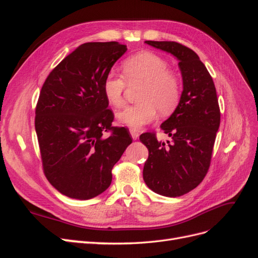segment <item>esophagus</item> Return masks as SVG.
Instances as JSON below:
<instances>
[{"label": "esophagus", "instance_id": "34e87169", "mask_svg": "<svg viewBox=\"0 0 258 258\" xmlns=\"http://www.w3.org/2000/svg\"><path fill=\"white\" fill-rule=\"evenodd\" d=\"M130 135H131V137L134 140L139 139V136H140L139 132H137V130H135V129H130Z\"/></svg>", "mask_w": 258, "mask_h": 258}]
</instances>
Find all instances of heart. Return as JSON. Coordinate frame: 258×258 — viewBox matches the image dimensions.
<instances>
[{
	"label": "heart",
	"instance_id": "b5f03b06",
	"mask_svg": "<svg viewBox=\"0 0 258 258\" xmlns=\"http://www.w3.org/2000/svg\"><path fill=\"white\" fill-rule=\"evenodd\" d=\"M125 82L121 75L110 72L103 81L102 89L113 106L123 104V92L129 85H143L140 103L124 107L117 114L118 120L134 129H141L157 118L158 111L166 116L172 113L181 98L177 76L169 71L166 59L154 52L144 51L128 58L122 64Z\"/></svg>",
	"mask_w": 258,
	"mask_h": 258
}]
</instances>
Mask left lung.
<instances>
[{
    "instance_id": "obj_1",
    "label": "left lung",
    "mask_w": 258,
    "mask_h": 258,
    "mask_svg": "<svg viewBox=\"0 0 258 258\" xmlns=\"http://www.w3.org/2000/svg\"><path fill=\"white\" fill-rule=\"evenodd\" d=\"M178 60L183 80L179 102L160 128L171 142L154 134L140 137L148 150L143 178L148 188L166 197H179L205 178L220 127L221 113L212 77L198 54L176 42L145 41Z\"/></svg>"
}]
</instances>
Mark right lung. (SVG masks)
I'll use <instances>...</instances> for the list:
<instances>
[{"instance_id": "add662e5", "label": "right lung", "mask_w": 258, "mask_h": 258, "mask_svg": "<svg viewBox=\"0 0 258 258\" xmlns=\"http://www.w3.org/2000/svg\"><path fill=\"white\" fill-rule=\"evenodd\" d=\"M127 51L118 42L85 43L46 79L35 110L44 173L67 197L88 200L112 183V169L132 142L128 130L112 127L102 85ZM111 131L110 137L104 132Z\"/></svg>"}]
</instances>
